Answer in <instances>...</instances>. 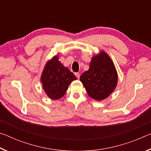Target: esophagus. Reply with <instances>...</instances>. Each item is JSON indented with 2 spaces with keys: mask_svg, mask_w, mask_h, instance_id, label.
I'll return each mask as SVG.
<instances>
[{
  "mask_svg": "<svg viewBox=\"0 0 151 151\" xmlns=\"http://www.w3.org/2000/svg\"><path fill=\"white\" fill-rule=\"evenodd\" d=\"M75 76H76V77H77V78H80V74H79V73H75Z\"/></svg>",
  "mask_w": 151,
  "mask_h": 151,
  "instance_id": "34e87169",
  "label": "esophagus"
}]
</instances>
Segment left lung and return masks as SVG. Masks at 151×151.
<instances>
[{"label": "left lung", "mask_w": 151, "mask_h": 151, "mask_svg": "<svg viewBox=\"0 0 151 151\" xmlns=\"http://www.w3.org/2000/svg\"><path fill=\"white\" fill-rule=\"evenodd\" d=\"M80 81L89 96L101 101L111 95L116 88L118 74L111 57L101 50L93 56L88 70L82 74Z\"/></svg>", "instance_id": "1"}]
</instances>
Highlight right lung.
<instances>
[{
  "label": "right lung",
  "instance_id": "obj_1",
  "mask_svg": "<svg viewBox=\"0 0 151 151\" xmlns=\"http://www.w3.org/2000/svg\"><path fill=\"white\" fill-rule=\"evenodd\" d=\"M55 55L46 63L40 82L43 90L51 100H58L65 95L68 86L77 79L75 75L59 60Z\"/></svg>",
  "mask_w": 151,
  "mask_h": 151
}]
</instances>
